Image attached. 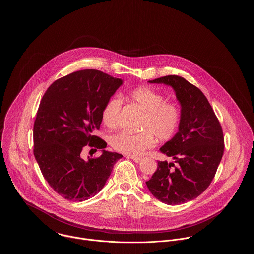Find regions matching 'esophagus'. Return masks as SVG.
Returning <instances> with one entry per match:
<instances>
[{
    "instance_id": "esophagus-1",
    "label": "esophagus",
    "mask_w": 254,
    "mask_h": 254,
    "mask_svg": "<svg viewBox=\"0 0 254 254\" xmlns=\"http://www.w3.org/2000/svg\"><path fill=\"white\" fill-rule=\"evenodd\" d=\"M128 158H130V159L133 160L135 163H140V162L143 160V159H142L141 157H133V156H130V157Z\"/></svg>"
}]
</instances>
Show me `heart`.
I'll list each match as a JSON object with an SVG mask.
<instances>
[{"label":"heart","mask_w":254,"mask_h":254,"mask_svg":"<svg viewBox=\"0 0 254 254\" xmlns=\"http://www.w3.org/2000/svg\"><path fill=\"white\" fill-rule=\"evenodd\" d=\"M124 97L145 113L139 125L142 132H121L111 137L110 145L116 151L133 157L140 156L154 145L153 135L164 142L175 135L181 120L180 109L175 103L166 101L162 93L148 86L136 87ZM121 109L122 101L118 97H113L106 103L102 121L107 127L113 129L118 127Z\"/></svg>","instance_id":"heart-1"}]
</instances>
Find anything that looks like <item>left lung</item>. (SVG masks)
<instances>
[{"instance_id": "obj_1", "label": "left lung", "mask_w": 254, "mask_h": 254, "mask_svg": "<svg viewBox=\"0 0 254 254\" xmlns=\"http://www.w3.org/2000/svg\"><path fill=\"white\" fill-rule=\"evenodd\" d=\"M170 85L181 105V120L160 151L174 162H158L145 182L149 191L168 205H181L203 193L213 180L224 153L221 125L204 93L183 77L169 75L148 81Z\"/></svg>"}]
</instances>
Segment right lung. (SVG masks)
Segmentation results:
<instances>
[{
    "instance_id": "right-lung-1",
    "label": "right lung",
    "mask_w": 254,
    "mask_h": 254,
    "mask_svg": "<svg viewBox=\"0 0 254 254\" xmlns=\"http://www.w3.org/2000/svg\"><path fill=\"white\" fill-rule=\"evenodd\" d=\"M122 84L107 73L84 69L56 80L42 98L33 152L46 181L66 200L82 202L95 196L123 157L105 150L107 143L94 135L106 103ZM87 144L102 149V155L85 161L80 152Z\"/></svg>"
}]
</instances>
